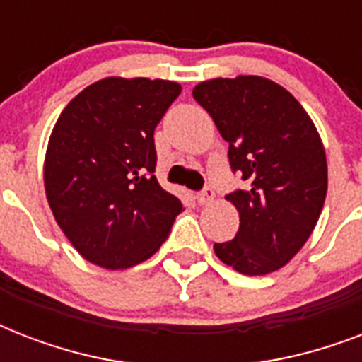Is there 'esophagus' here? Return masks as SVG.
Returning <instances> with one entry per match:
<instances>
[{
	"instance_id": "1",
	"label": "esophagus",
	"mask_w": 362,
	"mask_h": 362,
	"mask_svg": "<svg viewBox=\"0 0 362 362\" xmlns=\"http://www.w3.org/2000/svg\"><path fill=\"white\" fill-rule=\"evenodd\" d=\"M197 201L201 204H209L214 201V189L212 187H204L203 192L197 193Z\"/></svg>"
}]
</instances>
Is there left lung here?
<instances>
[{
    "label": "left lung",
    "mask_w": 362,
    "mask_h": 362,
    "mask_svg": "<svg viewBox=\"0 0 362 362\" xmlns=\"http://www.w3.org/2000/svg\"><path fill=\"white\" fill-rule=\"evenodd\" d=\"M193 98L229 142L246 189L227 195L240 216L235 238L214 244L220 261L246 276L287 264L314 231L327 195V158L303 105L263 76L212 78Z\"/></svg>",
    "instance_id": "left-lung-1"
}]
</instances>
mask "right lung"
Wrapping results in <instances>:
<instances>
[{"label": "right lung", "instance_id": "add662e5", "mask_svg": "<svg viewBox=\"0 0 362 362\" xmlns=\"http://www.w3.org/2000/svg\"><path fill=\"white\" fill-rule=\"evenodd\" d=\"M180 92L173 81L109 76L71 99L54 125L45 192L90 263L118 270L146 261L184 210L153 175V129Z\"/></svg>", "mask_w": 362, "mask_h": 362}]
</instances>
